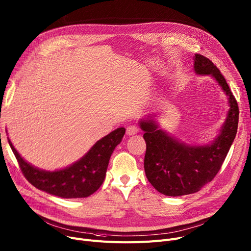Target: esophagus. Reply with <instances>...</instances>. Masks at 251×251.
<instances>
[{"label": "esophagus", "mask_w": 251, "mask_h": 251, "mask_svg": "<svg viewBox=\"0 0 251 251\" xmlns=\"http://www.w3.org/2000/svg\"><path fill=\"white\" fill-rule=\"evenodd\" d=\"M137 132H138V127L136 126H129L126 127V135L128 136L136 135Z\"/></svg>", "instance_id": "34e87169"}]
</instances>
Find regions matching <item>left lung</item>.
Masks as SVG:
<instances>
[{"label":"left lung","instance_id":"8db88e82","mask_svg":"<svg viewBox=\"0 0 251 251\" xmlns=\"http://www.w3.org/2000/svg\"><path fill=\"white\" fill-rule=\"evenodd\" d=\"M195 71L214 77L229 97L230 109L220 136L211 145L188 146L158 128L152 120H143L146 154L144 168L150 183L169 197H179L199 191L214 179L230 150L238 127L239 107L236 98L210 58L195 54Z\"/></svg>","mask_w":251,"mask_h":251}]
</instances>
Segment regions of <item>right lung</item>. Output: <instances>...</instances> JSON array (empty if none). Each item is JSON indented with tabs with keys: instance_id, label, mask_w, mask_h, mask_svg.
<instances>
[{
	"instance_id": "right-lung-1",
	"label": "right lung",
	"mask_w": 251,
	"mask_h": 251,
	"mask_svg": "<svg viewBox=\"0 0 251 251\" xmlns=\"http://www.w3.org/2000/svg\"><path fill=\"white\" fill-rule=\"evenodd\" d=\"M119 127L99 140L82 159L68 168L49 172L30 165L19 155L8 139L25 178L36 188L64 199L87 198L94 194L105 178L110 156L125 135Z\"/></svg>"
}]
</instances>
